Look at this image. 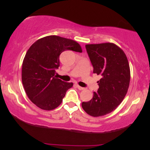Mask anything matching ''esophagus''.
<instances>
[{
	"instance_id": "obj_1",
	"label": "esophagus",
	"mask_w": 150,
	"mask_h": 150,
	"mask_svg": "<svg viewBox=\"0 0 150 150\" xmlns=\"http://www.w3.org/2000/svg\"><path fill=\"white\" fill-rule=\"evenodd\" d=\"M76 86H77V89H80V90H82V89H85V88H84V87H80V85H77Z\"/></svg>"
}]
</instances>
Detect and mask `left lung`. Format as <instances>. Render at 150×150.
<instances>
[{
	"label": "left lung",
	"instance_id": "8db88e82",
	"mask_svg": "<svg viewBox=\"0 0 150 150\" xmlns=\"http://www.w3.org/2000/svg\"><path fill=\"white\" fill-rule=\"evenodd\" d=\"M85 48L93 73L101 78L97 82V92H93L90 101H83L82 107L90 116H102L116 109L124 99L130 84V67L125 53L116 44H87Z\"/></svg>",
	"mask_w": 150,
	"mask_h": 150
}]
</instances>
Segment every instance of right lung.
<instances>
[{"label":"right lung","mask_w":150,"mask_h":150,"mask_svg":"<svg viewBox=\"0 0 150 150\" xmlns=\"http://www.w3.org/2000/svg\"><path fill=\"white\" fill-rule=\"evenodd\" d=\"M66 50L82 52L78 43L51 35L39 39L28 49L22 63V81L26 94L36 106L44 110L57 108L73 82L57 78L59 57Z\"/></svg>","instance_id":"1"}]
</instances>
